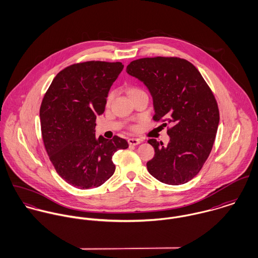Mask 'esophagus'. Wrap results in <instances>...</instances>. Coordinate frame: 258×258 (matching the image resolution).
<instances>
[{
	"label": "esophagus",
	"mask_w": 258,
	"mask_h": 258,
	"mask_svg": "<svg viewBox=\"0 0 258 258\" xmlns=\"http://www.w3.org/2000/svg\"><path fill=\"white\" fill-rule=\"evenodd\" d=\"M128 143H129V145L136 146V145H139L141 143V140L140 139H136V138H129L128 139Z\"/></svg>",
	"instance_id": "esophagus-1"
}]
</instances>
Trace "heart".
I'll return each mask as SVG.
<instances>
[{
  "label": "heart",
  "mask_w": 258,
  "mask_h": 258,
  "mask_svg": "<svg viewBox=\"0 0 258 258\" xmlns=\"http://www.w3.org/2000/svg\"><path fill=\"white\" fill-rule=\"evenodd\" d=\"M140 91H142L140 88H138V87H136V86H132V87H129V89H128V93H129V95L131 96V95H133V94H135V93H137V92H140ZM113 99V92H110L109 94H108V96H107V103H110L111 100Z\"/></svg>",
  "instance_id": "1"
}]
</instances>
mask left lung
<instances>
[{
  "mask_svg": "<svg viewBox=\"0 0 258 258\" xmlns=\"http://www.w3.org/2000/svg\"><path fill=\"white\" fill-rule=\"evenodd\" d=\"M126 73L147 87L154 120L172 126L167 146L148 140L155 150L148 172L164 184L188 182L203 168L216 139L220 112L212 90L200 72L183 58H140L130 62Z\"/></svg>",
  "mask_w": 258,
  "mask_h": 258,
  "instance_id": "8db88e82",
  "label": "left lung"
}]
</instances>
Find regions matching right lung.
I'll return each instance as SVG.
<instances>
[{"instance_id":"right-lung-1","label":"right lung","mask_w":258,"mask_h":258,"mask_svg":"<svg viewBox=\"0 0 258 258\" xmlns=\"http://www.w3.org/2000/svg\"><path fill=\"white\" fill-rule=\"evenodd\" d=\"M121 62L86 61L53 78L39 109L45 150L57 174L80 189L104 184L115 172L112 156L127 149L125 139L95 137V120L103 114Z\"/></svg>"}]
</instances>
